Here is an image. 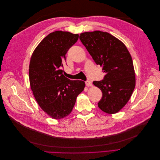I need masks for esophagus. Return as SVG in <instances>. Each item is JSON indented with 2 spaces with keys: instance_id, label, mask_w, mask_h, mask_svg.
Masks as SVG:
<instances>
[{
  "instance_id": "34e87169",
  "label": "esophagus",
  "mask_w": 160,
  "mask_h": 160,
  "mask_svg": "<svg viewBox=\"0 0 160 160\" xmlns=\"http://www.w3.org/2000/svg\"><path fill=\"white\" fill-rule=\"evenodd\" d=\"M85 85L88 87L92 86V82L91 81H85Z\"/></svg>"
}]
</instances>
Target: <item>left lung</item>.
<instances>
[{"mask_svg": "<svg viewBox=\"0 0 160 160\" xmlns=\"http://www.w3.org/2000/svg\"><path fill=\"white\" fill-rule=\"evenodd\" d=\"M79 38L97 65L105 73L101 81H93L102 91L99 108L113 114L129 100L135 86L133 61L127 47L111 34L96 31L81 33Z\"/></svg>", "mask_w": 160, "mask_h": 160, "instance_id": "left-lung-1", "label": "left lung"}]
</instances>
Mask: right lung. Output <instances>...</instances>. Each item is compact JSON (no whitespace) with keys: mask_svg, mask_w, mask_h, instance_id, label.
<instances>
[{"mask_svg":"<svg viewBox=\"0 0 160 160\" xmlns=\"http://www.w3.org/2000/svg\"><path fill=\"white\" fill-rule=\"evenodd\" d=\"M79 38L78 34L57 31L48 35L34 51L29 65V80L41 108L55 119L68 115L85 82L62 75L66 53Z\"/></svg>","mask_w":160,"mask_h":160,"instance_id":"add662e5","label":"right lung"}]
</instances>
